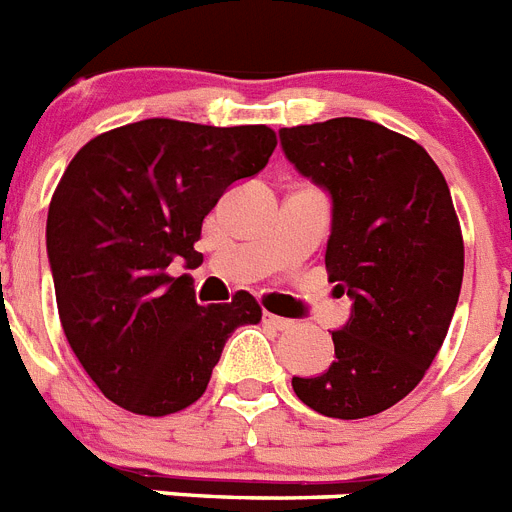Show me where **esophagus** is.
Listing matches in <instances>:
<instances>
[{
  "mask_svg": "<svg viewBox=\"0 0 512 512\" xmlns=\"http://www.w3.org/2000/svg\"><path fill=\"white\" fill-rule=\"evenodd\" d=\"M264 323H269V326H274V329H277V331H285V329H290V326H292L290 318L274 316V313H264Z\"/></svg>",
  "mask_w": 512,
  "mask_h": 512,
  "instance_id": "34e87169",
  "label": "esophagus"
}]
</instances>
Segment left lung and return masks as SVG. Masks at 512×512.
<instances>
[{
    "instance_id": "left-lung-1",
    "label": "left lung",
    "mask_w": 512,
    "mask_h": 512,
    "mask_svg": "<svg viewBox=\"0 0 512 512\" xmlns=\"http://www.w3.org/2000/svg\"><path fill=\"white\" fill-rule=\"evenodd\" d=\"M279 144L329 194L326 272L352 300L329 370L292 388L326 417H373L414 391L451 326L464 279L451 191L425 147L375 121L279 129Z\"/></svg>"
}]
</instances>
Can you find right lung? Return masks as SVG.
<instances>
[{
  "label": "right lung",
  "mask_w": 512,
  "mask_h": 512,
  "mask_svg": "<svg viewBox=\"0 0 512 512\" xmlns=\"http://www.w3.org/2000/svg\"><path fill=\"white\" fill-rule=\"evenodd\" d=\"M269 126L144 119L90 139L67 165L46 220L61 329L106 399L144 417L194 404L253 295L196 303L181 259L199 266L202 222L233 183L269 163Z\"/></svg>",
  "instance_id": "1"
}]
</instances>
